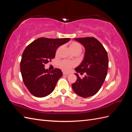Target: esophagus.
<instances>
[{
    "label": "esophagus",
    "mask_w": 132,
    "mask_h": 132,
    "mask_svg": "<svg viewBox=\"0 0 132 132\" xmlns=\"http://www.w3.org/2000/svg\"><path fill=\"white\" fill-rule=\"evenodd\" d=\"M69 74L68 73V72H63V75H68Z\"/></svg>",
    "instance_id": "1"
}]
</instances>
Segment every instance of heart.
Returning <instances> with one entry per match:
<instances>
[{"label": "heart", "instance_id": "b5f03b06", "mask_svg": "<svg viewBox=\"0 0 132 132\" xmlns=\"http://www.w3.org/2000/svg\"><path fill=\"white\" fill-rule=\"evenodd\" d=\"M70 47L74 54H77V53L80 54L82 52L83 49L82 46L77 42H71L70 44ZM58 65L59 68L62 70L68 72L72 68H73L75 66V64L72 62H70L67 60H62L58 63Z\"/></svg>", "mask_w": 132, "mask_h": 132}]
</instances>
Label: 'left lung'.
Wrapping results in <instances>:
<instances>
[{
	"label": "left lung",
	"instance_id": "left-lung-1",
	"mask_svg": "<svg viewBox=\"0 0 132 132\" xmlns=\"http://www.w3.org/2000/svg\"><path fill=\"white\" fill-rule=\"evenodd\" d=\"M86 49L84 60L75 71L84 78L75 74L77 79L72 84L74 91L82 97L94 96L99 91L104 82L108 68V57L103 45L94 37L76 38Z\"/></svg>",
	"mask_w": 132,
	"mask_h": 132
}]
</instances>
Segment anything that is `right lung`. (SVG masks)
Returning a JSON list of instances; mask_svg holds the SVG:
<instances>
[{"label": "right lung", "mask_w": 132, "mask_h": 132, "mask_svg": "<svg viewBox=\"0 0 132 132\" xmlns=\"http://www.w3.org/2000/svg\"><path fill=\"white\" fill-rule=\"evenodd\" d=\"M70 40V38L41 37L29 44L24 50L20 71L24 85L33 96L43 97L54 89L62 72L57 68L48 71L45 69V64L54 58L59 46Z\"/></svg>", "instance_id": "obj_1"}]
</instances>
